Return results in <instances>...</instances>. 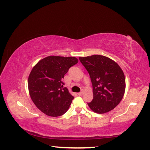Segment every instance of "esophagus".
<instances>
[{
	"label": "esophagus",
	"instance_id": "34e87169",
	"mask_svg": "<svg viewBox=\"0 0 150 150\" xmlns=\"http://www.w3.org/2000/svg\"><path fill=\"white\" fill-rule=\"evenodd\" d=\"M83 94V91L79 92V93H78V94L79 95V96H82Z\"/></svg>",
	"mask_w": 150,
	"mask_h": 150
}]
</instances>
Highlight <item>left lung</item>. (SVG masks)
Here are the masks:
<instances>
[{"label": "left lung", "mask_w": 150, "mask_h": 150, "mask_svg": "<svg viewBox=\"0 0 150 150\" xmlns=\"http://www.w3.org/2000/svg\"><path fill=\"white\" fill-rule=\"evenodd\" d=\"M93 85V99L88 104L91 110L103 114L113 110L123 98L126 83L123 71L108 57L93 55L80 57Z\"/></svg>", "instance_id": "1"}]
</instances>
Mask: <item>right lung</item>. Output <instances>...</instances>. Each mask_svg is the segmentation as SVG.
Masks as SVG:
<instances>
[{"label":"right lung","mask_w":150,"mask_h":150,"mask_svg":"<svg viewBox=\"0 0 150 150\" xmlns=\"http://www.w3.org/2000/svg\"><path fill=\"white\" fill-rule=\"evenodd\" d=\"M78 62L75 57L52 56L42 59L33 68L28 78L29 94L44 114L57 117L68 110L74 98L66 88H63L62 79Z\"/></svg>","instance_id":"right-lung-1"}]
</instances>
